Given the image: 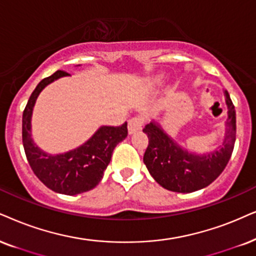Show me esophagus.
Segmentation results:
<instances>
[{"label": "esophagus", "instance_id": "obj_1", "mask_svg": "<svg viewBox=\"0 0 256 256\" xmlns=\"http://www.w3.org/2000/svg\"><path fill=\"white\" fill-rule=\"evenodd\" d=\"M143 122H144V118L142 117H134L130 119V120H128V134H134V132L140 130L142 126H143Z\"/></svg>", "mask_w": 256, "mask_h": 256}]
</instances>
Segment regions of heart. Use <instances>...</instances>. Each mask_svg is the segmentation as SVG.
I'll use <instances>...</instances> for the list:
<instances>
[{
  "label": "heart",
  "mask_w": 256,
  "mask_h": 256,
  "mask_svg": "<svg viewBox=\"0 0 256 256\" xmlns=\"http://www.w3.org/2000/svg\"><path fill=\"white\" fill-rule=\"evenodd\" d=\"M160 80H162V76H157L156 79H154V82L158 84V82H160Z\"/></svg>",
  "instance_id": "heart-1"
}]
</instances>
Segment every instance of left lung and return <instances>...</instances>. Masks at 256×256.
<instances>
[{
	"label": "left lung",
	"mask_w": 256,
	"mask_h": 256,
	"mask_svg": "<svg viewBox=\"0 0 256 256\" xmlns=\"http://www.w3.org/2000/svg\"><path fill=\"white\" fill-rule=\"evenodd\" d=\"M228 118L222 144L214 151L195 154L174 140L162 128L160 122L145 125L144 134L148 145L144 154V164L156 182L174 192H194L212 183L228 164L236 139V114L230 96L224 90Z\"/></svg>",
	"instance_id": "1"
}]
</instances>
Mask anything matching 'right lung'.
<instances>
[{"mask_svg": "<svg viewBox=\"0 0 256 256\" xmlns=\"http://www.w3.org/2000/svg\"><path fill=\"white\" fill-rule=\"evenodd\" d=\"M64 76L70 74L56 70L41 80L32 93L22 116V142L29 166L38 178L53 192L73 196L98 186L114 148L128 137V122L116 128L100 126L88 140L64 154H52L38 148L32 138L34 105L44 87Z\"/></svg>", "mask_w": 256, "mask_h": 256, "instance_id": "obj_1", "label": "right lung"}]
</instances>
